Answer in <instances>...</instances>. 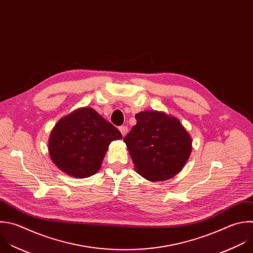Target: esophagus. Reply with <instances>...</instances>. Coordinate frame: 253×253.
<instances>
[{
	"instance_id": "obj_1",
	"label": "esophagus",
	"mask_w": 253,
	"mask_h": 253,
	"mask_svg": "<svg viewBox=\"0 0 253 253\" xmlns=\"http://www.w3.org/2000/svg\"><path fill=\"white\" fill-rule=\"evenodd\" d=\"M119 130H120V132H121V134H122L123 137L128 133V127H127V126H121V127L119 128Z\"/></svg>"
}]
</instances>
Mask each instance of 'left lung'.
<instances>
[{"label":"left lung","instance_id":"8db88e82","mask_svg":"<svg viewBox=\"0 0 253 253\" xmlns=\"http://www.w3.org/2000/svg\"><path fill=\"white\" fill-rule=\"evenodd\" d=\"M135 117L137 124L123 140L137 173L153 182L173 178L191 155V136L177 118L163 112L144 111Z\"/></svg>","mask_w":253,"mask_h":253}]
</instances>
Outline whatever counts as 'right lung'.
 Masks as SVG:
<instances>
[{"label": "right lung", "mask_w": 253, "mask_h": 253, "mask_svg": "<svg viewBox=\"0 0 253 253\" xmlns=\"http://www.w3.org/2000/svg\"><path fill=\"white\" fill-rule=\"evenodd\" d=\"M120 131L92 108H80L61 118L51 131L49 155L58 169L75 178L94 175L109 144Z\"/></svg>", "instance_id": "1"}]
</instances>
